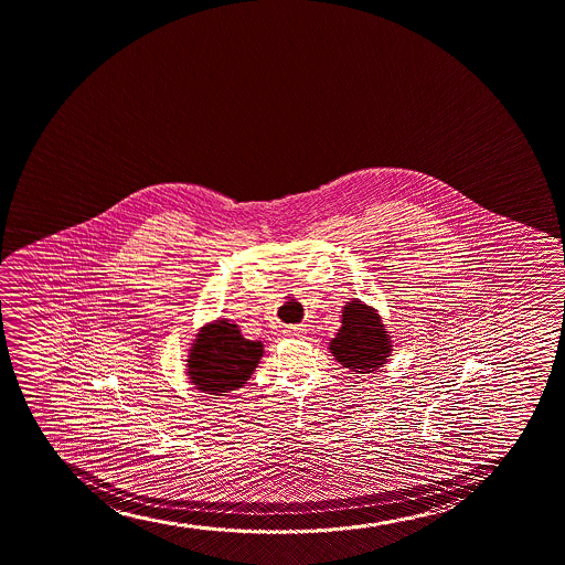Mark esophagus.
Returning <instances> with one entry per match:
<instances>
[{
  "mask_svg": "<svg viewBox=\"0 0 565 565\" xmlns=\"http://www.w3.org/2000/svg\"><path fill=\"white\" fill-rule=\"evenodd\" d=\"M286 334L287 337L302 338L305 337V327H287Z\"/></svg>",
  "mask_w": 565,
  "mask_h": 565,
  "instance_id": "34e87169",
  "label": "esophagus"
}]
</instances>
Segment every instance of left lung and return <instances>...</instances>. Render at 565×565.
<instances>
[{"label":"left lung","instance_id":"8db88e82","mask_svg":"<svg viewBox=\"0 0 565 565\" xmlns=\"http://www.w3.org/2000/svg\"><path fill=\"white\" fill-rule=\"evenodd\" d=\"M329 349L343 369L372 374L388 361L393 345L377 310L353 298L343 306L342 327Z\"/></svg>","mask_w":565,"mask_h":565}]
</instances>
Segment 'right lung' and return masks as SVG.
Segmentation results:
<instances>
[{
    "instance_id": "add662e5",
    "label": "right lung",
    "mask_w": 565,
    "mask_h": 565,
    "mask_svg": "<svg viewBox=\"0 0 565 565\" xmlns=\"http://www.w3.org/2000/svg\"><path fill=\"white\" fill-rule=\"evenodd\" d=\"M263 356V343L242 337L238 324L217 319L204 324L191 343L188 375L201 393H231L244 387Z\"/></svg>"
}]
</instances>
